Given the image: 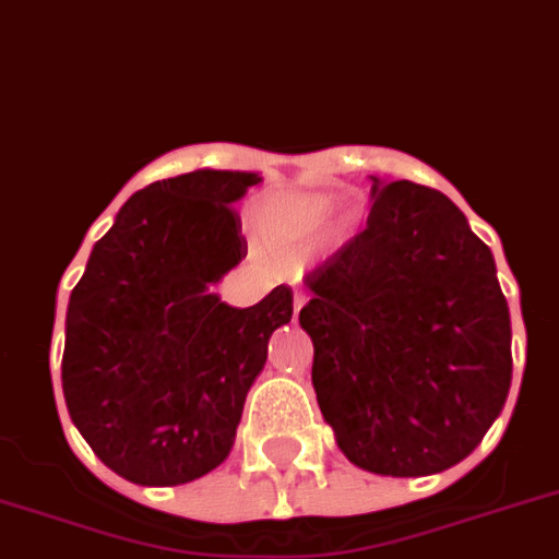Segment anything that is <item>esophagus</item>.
Here are the masks:
<instances>
[{
	"label": "esophagus",
	"mask_w": 559,
	"mask_h": 559,
	"mask_svg": "<svg viewBox=\"0 0 559 559\" xmlns=\"http://www.w3.org/2000/svg\"><path fill=\"white\" fill-rule=\"evenodd\" d=\"M305 302H308V297H305L302 290H297V294H294V319L299 317V311L305 308Z\"/></svg>",
	"instance_id": "obj_1"
}]
</instances>
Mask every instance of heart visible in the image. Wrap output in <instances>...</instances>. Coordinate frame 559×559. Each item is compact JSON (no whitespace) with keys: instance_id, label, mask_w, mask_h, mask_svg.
<instances>
[{"instance_id":"obj_1","label":"heart","mask_w":559,"mask_h":559,"mask_svg":"<svg viewBox=\"0 0 559 559\" xmlns=\"http://www.w3.org/2000/svg\"><path fill=\"white\" fill-rule=\"evenodd\" d=\"M336 198L325 192H285L262 206L260 223L262 231L269 234L276 246L302 248L313 242L322 234L325 223L331 221ZM347 231V223L331 231L333 240H342Z\"/></svg>"}]
</instances>
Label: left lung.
<instances>
[{
  "mask_svg": "<svg viewBox=\"0 0 559 559\" xmlns=\"http://www.w3.org/2000/svg\"><path fill=\"white\" fill-rule=\"evenodd\" d=\"M305 283L313 390L347 461L393 478L461 464L512 384L509 305L464 212L427 186L376 180L365 231Z\"/></svg>",
  "mask_w": 559,
  "mask_h": 559,
  "instance_id": "1",
  "label": "left lung"
}]
</instances>
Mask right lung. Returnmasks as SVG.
Segmentation results:
<instances>
[{
	"label": "right lung",
	"instance_id": "right-lung-1",
	"mask_svg": "<svg viewBox=\"0 0 559 559\" xmlns=\"http://www.w3.org/2000/svg\"><path fill=\"white\" fill-rule=\"evenodd\" d=\"M260 171L198 169L132 194L70 294L61 388L93 452L141 486H180L221 466L242 404L290 322L276 285L251 308L212 288L246 257L234 203Z\"/></svg>",
	"mask_w": 559,
	"mask_h": 559
}]
</instances>
